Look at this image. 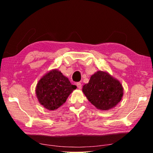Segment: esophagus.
Here are the masks:
<instances>
[{
  "label": "esophagus",
  "mask_w": 153,
  "mask_h": 153,
  "mask_svg": "<svg viewBox=\"0 0 153 153\" xmlns=\"http://www.w3.org/2000/svg\"><path fill=\"white\" fill-rule=\"evenodd\" d=\"M76 86H77V88H78V89H79V90L82 89V84H81V83L77 82V84H76Z\"/></svg>",
  "instance_id": "esophagus-1"
}]
</instances>
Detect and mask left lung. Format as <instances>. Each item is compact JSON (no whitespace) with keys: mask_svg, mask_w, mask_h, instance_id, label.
<instances>
[{"mask_svg":"<svg viewBox=\"0 0 153 153\" xmlns=\"http://www.w3.org/2000/svg\"><path fill=\"white\" fill-rule=\"evenodd\" d=\"M82 92L88 100L101 111L114 108L121 101L123 88L117 79L105 71L98 70L83 86Z\"/></svg>","mask_w":153,"mask_h":153,"instance_id":"1","label":"left lung"}]
</instances>
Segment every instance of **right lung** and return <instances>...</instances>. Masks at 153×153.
Here are the masks:
<instances>
[{
	"instance_id": "obj_1",
	"label": "right lung",
	"mask_w": 153,
	"mask_h": 153,
	"mask_svg": "<svg viewBox=\"0 0 153 153\" xmlns=\"http://www.w3.org/2000/svg\"><path fill=\"white\" fill-rule=\"evenodd\" d=\"M76 88L60 71L53 69L39 79L35 91L40 104L46 109L54 111L63 105Z\"/></svg>"
}]
</instances>
